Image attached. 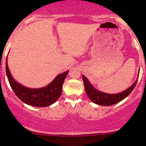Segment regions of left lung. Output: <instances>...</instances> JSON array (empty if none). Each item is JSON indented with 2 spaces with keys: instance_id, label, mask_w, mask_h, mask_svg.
Instances as JSON below:
<instances>
[{
  "instance_id": "left-lung-1",
  "label": "left lung",
  "mask_w": 146,
  "mask_h": 146,
  "mask_svg": "<svg viewBox=\"0 0 146 146\" xmlns=\"http://www.w3.org/2000/svg\"><path fill=\"white\" fill-rule=\"evenodd\" d=\"M82 77L84 82L85 92L88 98L93 103L102 106L113 105L123 100L126 97L129 96V94L133 91L138 80V79H136V81L133 82L131 86H130L123 92H121L120 93L109 94L95 89L84 75H82Z\"/></svg>"
}]
</instances>
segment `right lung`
<instances>
[{"label":"right lung","instance_id":"1","mask_svg":"<svg viewBox=\"0 0 146 146\" xmlns=\"http://www.w3.org/2000/svg\"><path fill=\"white\" fill-rule=\"evenodd\" d=\"M5 70L10 86L17 98L25 104L36 107H48L57 101L62 93L63 84L68 73V70H67L58 75L52 82L44 88H29L21 85L13 78L7 59Z\"/></svg>","mask_w":146,"mask_h":146}]
</instances>
